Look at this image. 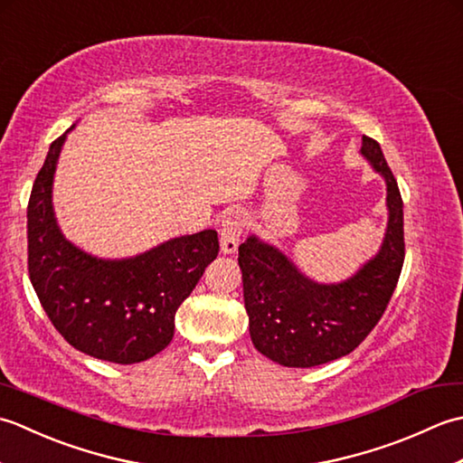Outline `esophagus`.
<instances>
[{
  "label": "esophagus",
  "mask_w": 463,
  "mask_h": 463,
  "mask_svg": "<svg viewBox=\"0 0 463 463\" xmlns=\"http://www.w3.org/2000/svg\"><path fill=\"white\" fill-rule=\"evenodd\" d=\"M244 231V216L239 211H231L221 224V252L232 254L239 247L241 234Z\"/></svg>",
  "instance_id": "34e87169"
}]
</instances>
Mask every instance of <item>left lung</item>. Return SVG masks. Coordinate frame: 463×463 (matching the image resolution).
Masks as SVG:
<instances>
[{
    "mask_svg": "<svg viewBox=\"0 0 463 463\" xmlns=\"http://www.w3.org/2000/svg\"><path fill=\"white\" fill-rule=\"evenodd\" d=\"M362 155L386 181L383 242L354 277L318 284L272 244L249 237L239 247L244 308L254 348L288 368L346 356L376 326L404 267V203L378 141L362 137Z\"/></svg>",
    "mask_w": 463,
    "mask_h": 463,
    "instance_id": "left-lung-1",
    "label": "left lung"
}]
</instances>
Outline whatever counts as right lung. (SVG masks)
Here are the masks:
<instances>
[{
	"label": "right lung",
	"instance_id": "add662e5",
	"mask_svg": "<svg viewBox=\"0 0 463 463\" xmlns=\"http://www.w3.org/2000/svg\"><path fill=\"white\" fill-rule=\"evenodd\" d=\"M67 133L49 146L29 196V279L49 320L73 348L115 364L149 360L173 340L175 314L219 254V237L213 229L201 231L121 260L77 249L59 231L52 204Z\"/></svg>",
	"mask_w": 463,
	"mask_h": 463
}]
</instances>
